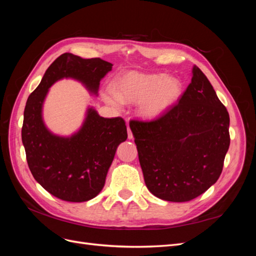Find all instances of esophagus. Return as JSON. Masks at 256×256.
Returning <instances> with one entry per match:
<instances>
[{"mask_svg":"<svg viewBox=\"0 0 256 256\" xmlns=\"http://www.w3.org/2000/svg\"><path fill=\"white\" fill-rule=\"evenodd\" d=\"M127 131H128V138H129V140H131V138H134V136H132V132H131V130H130L129 126H128V128H127Z\"/></svg>","mask_w":256,"mask_h":256,"instance_id":"esophagus-1","label":"esophagus"}]
</instances>
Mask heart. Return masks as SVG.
<instances>
[{
    "instance_id": "obj_1",
    "label": "heart",
    "mask_w": 256,
    "mask_h": 256,
    "mask_svg": "<svg viewBox=\"0 0 256 256\" xmlns=\"http://www.w3.org/2000/svg\"><path fill=\"white\" fill-rule=\"evenodd\" d=\"M115 94H106V102L118 108L120 102L138 104V114L145 120H154L166 114L177 104L182 94V81L164 74L130 72L120 76L114 84Z\"/></svg>"
}]
</instances>
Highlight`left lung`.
Wrapping results in <instances>:
<instances>
[{
	"instance_id": "8db88e82",
	"label": "left lung",
	"mask_w": 256,
	"mask_h": 256,
	"mask_svg": "<svg viewBox=\"0 0 256 256\" xmlns=\"http://www.w3.org/2000/svg\"><path fill=\"white\" fill-rule=\"evenodd\" d=\"M147 189L188 202L218 180L230 147V115L198 66L180 102L156 120H131Z\"/></svg>"
}]
</instances>
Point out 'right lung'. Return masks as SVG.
Returning <instances> with one entry per match:
<instances>
[{
	"mask_svg": "<svg viewBox=\"0 0 256 256\" xmlns=\"http://www.w3.org/2000/svg\"><path fill=\"white\" fill-rule=\"evenodd\" d=\"M112 66L102 58L62 54L26 104L21 136L30 171L44 189L67 202H85L99 194L116 150L127 140V128L122 118H104L88 106L78 130L70 136L53 134L44 120V100L52 85L63 79L78 81L98 96L100 81Z\"/></svg>",
	"mask_w": 256,
	"mask_h": 256,
	"instance_id": "obj_1",
	"label": "right lung"
}]
</instances>
